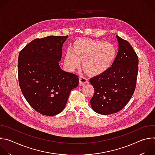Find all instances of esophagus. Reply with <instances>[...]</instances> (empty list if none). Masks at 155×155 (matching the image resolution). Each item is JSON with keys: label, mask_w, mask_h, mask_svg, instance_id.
Here are the masks:
<instances>
[{"label": "esophagus", "mask_w": 155, "mask_h": 155, "mask_svg": "<svg viewBox=\"0 0 155 155\" xmlns=\"http://www.w3.org/2000/svg\"><path fill=\"white\" fill-rule=\"evenodd\" d=\"M88 81V78L86 77L80 75L79 77V81H80V85H84L86 84Z\"/></svg>", "instance_id": "1"}]
</instances>
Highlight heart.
<instances>
[{"label": "heart", "mask_w": 155, "mask_h": 155, "mask_svg": "<svg viewBox=\"0 0 155 155\" xmlns=\"http://www.w3.org/2000/svg\"><path fill=\"white\" fill-rule=\"evenodd\" d=\"M117 50L114 43L102 40L80 38L72 48H69L64 56L67 68L74 71L83 60L84 69L90 74H100L108 69L114 62Z\"/></svg>", "instance_id": "obj_1"}]
</instances>
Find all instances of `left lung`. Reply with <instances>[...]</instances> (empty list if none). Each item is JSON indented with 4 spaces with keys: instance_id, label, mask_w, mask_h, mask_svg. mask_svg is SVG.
Masks as SVG:
<instances>
[{
    "instance_id": "left-lung-1",
    "label": "left lung",
    "mask_w": 155,
    "mask_h": 155,
    "mask_svg": "<svg viewBox=\"0 0 155 155\" xmlns=\"http://www.w3.org/2000/svg\"><path fill=\"white\" fill-rule=\"evenodd\" d=\"M116 37L118 51L112 66L90 80L94 89L91 105L101 115L119 112L129 102L136 89L138 57L127 41Z\"/></svg>"
}]
</instances>
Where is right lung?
I'll return each instance as SVG.
<instances>
[{
  "instance_id": "add662e5",
  "label": "right lung",
  "mask_w": 155,
  "mask_h": 155,
  "mask_svg": "<svg viewBox=\"0 0 155 155\" xmlns=\"http://www.w3.org/2000/svg\"><path fill=\"white\" fill-rule=\"evenodd\" d=\"M68 37L36 38L19 52L18 73L21 92L41 115L50 117L61 113L71 91L78 85V76L64 71L59 64Z\"/></svg>"
}]
</instances>
